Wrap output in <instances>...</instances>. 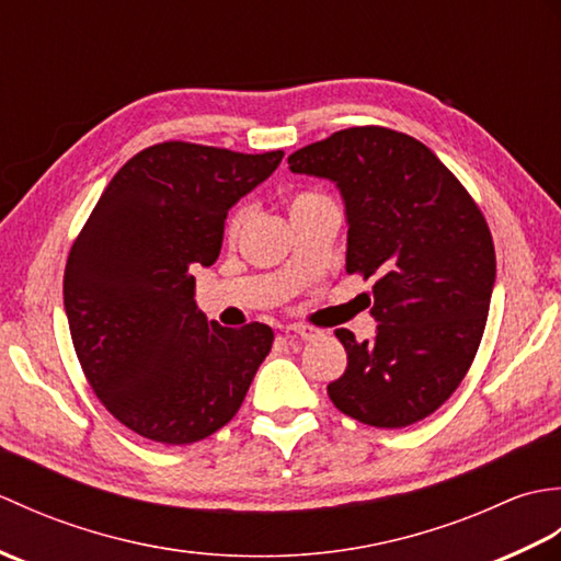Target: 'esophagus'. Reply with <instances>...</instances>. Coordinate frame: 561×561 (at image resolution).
Returning a JSON list of instances; mask_svg holds the SVG:
<instances>
[{
    "instance_id": "esophagus-1",
    "label": "esophagus",
    "mask_w": 561,
    "mask_h": 561,
    "mask_svg": "<svg viewBox=\"0 0 561 561\" xmlns=\"http://www.w3.org/2000/svg\"><path fill=\"white\" fill-rule=\"evenodd\" d=\"M284 335L299 337V340H316V337H320V330H316L311 325H287L284 328Z\"/></svg>"
}]
</instances>
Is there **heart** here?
Segmentation results:
<instances>
[{"instance_id": "1", "label": "heart", "mask_w": 561, "mask_h": 561, "mask_svg": "<svg viewBox=\"0 0 561 561\" xmlns=\"http://www.w3.org/2000/svg\"><path fill=\"white\" fill-rule=\"evenodd\" d=\"M320 199H328V197L318 195V193H301V195H296V197L291 199V209L313 205V202H320ZM245 217H248L245 209H236V211H233V217L229 219V236H236L238 231H241V226L245 224Z\"/></svg>"}]
</instances>
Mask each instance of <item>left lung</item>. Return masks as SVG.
Here are the masks:
<instances>
[{
  "label": "left lung",
  "mask_w": 561,
  "mask_h": 561,
  "mask_svg": "<svg viewBox=\"0 0 561 561\" xmlns=\"http://www.w3.org/2000/svg\"><path fill=\"white\" fill-rule=\"evenodd\" d=\"M291 173L335 183L347 217V272L374 277L376 337L335 330L347 368L335 408L378 428L424 420L478 354L496 257L482 211L436 153L388 127H350L289 157Z\"/></svg>",
  "instance_id": "obj_1"
}]
</instances>
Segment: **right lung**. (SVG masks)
Listing matches in <instances>:
<instances>
[{"label":"right lung","mask_w":561,"mask_h":561,"mask_svg":"<svg viewBox=\"0 0 561 561\" xmlns=\"http://www.w3.org/2000/svg\"><path fill=\"white\" fill-rule=\"evenodd\" d=\"M282 157L153 145L115 173L71 245V342L105 410L135 434L195 444L243 404L274 332L207 320L195 304L193 270L214 265L226 214Z\"/></svg>","instance_id":"add662e5"}]
</instances>
